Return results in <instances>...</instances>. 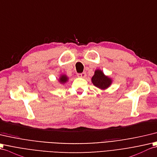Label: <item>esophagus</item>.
<instances>
[{
  "instance_id": "esophagus-1",
  "label": "esophagus",
  "mask_w": 157,
  "mask_h": 157,
  "mask_svg": "<svg viewBox=\"0 0 157 157\" xmlns=\"http://www.w3.org/2000/svg\"><path fill=\"white\" fill-rule=\"evenodd\" d=\"M77 76L78 77H82V78H85L86 76V72H83L82 73H78L77 74Z\"/></svg>"
}]
</instances>
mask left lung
I'll use <instances>...</instances> for the list:
<instances>
[{
  "label": "left lung",
  "instance_id": "obj_1",
  "mask_svg": "<svg viewBox=\"0 0 157 157\" xmlns=\"http://www.w3.org/2000/svg\"><path fill=\"white\" fill-rule=\"evenodd\" d=\"M92 82L94 85L101 89L107 88L111 83V79L104 75L103 72L99 70L95 71V75L92 77Z\"/></svg>",
  "mask_w": 157,
  "mask_h": 157
}]
</instances>
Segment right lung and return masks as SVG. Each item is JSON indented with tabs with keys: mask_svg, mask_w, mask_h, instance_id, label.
<instances>
[{
	"mask_svg": "<svg viewBox=\"0 0 157 157\" xmlns=\"http://www.w3.org/2000/svg\"><path fill=\"white\" fill-rule=\"evenodd\" d=\"M67 80H68V78L67 77V76L62 75V76H60V82L64 83V82H65L66 81H67Z\"/></svg>",
	"mask_w": 157,
	"mask_h": 157,
	"instance_id": "1",
	"label": "right lung"
}]
</instances>
